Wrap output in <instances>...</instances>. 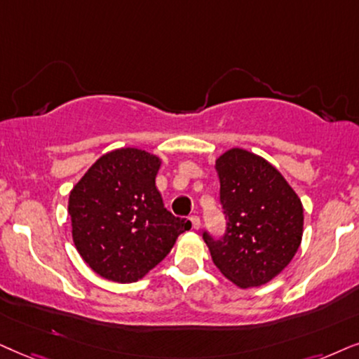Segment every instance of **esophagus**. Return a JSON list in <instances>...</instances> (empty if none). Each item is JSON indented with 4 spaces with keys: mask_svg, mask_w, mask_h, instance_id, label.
Segmentation results:
<instances>
[{
    "mask_svg": "<svg viewBox=\"0 0 359 359\" xmlns=\"http://www.w3.org/2000/svg\"><path fill=\"white\" fill-rule=\"evenodd\" d=\"M190 222H192V228L194 229H198L200 228V218L197 215H194V217H190Z\"/></svg>",
    "mask_w": 359,
    "mask_h": 359,
    "instance_id": "esophagus-1",
    "label": "esophagus"
}]
</instances>
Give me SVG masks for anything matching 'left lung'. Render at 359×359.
Returning <instances> with one entry per match:
<instances>
[{"instance_id":"1","label":"left lung","mask_w":359,"mask_h":359,"mask_svg":"<svg viewBox=\"0 0 359 359\" xmlns=\"http://www.w3.org/2000/svg\"><path fill=\"white\" fill-rule=\"evenodd\" d=\"M226 231L203 233L219 272L238 287H259L292 261L304 231L302 202L262 157L233 147L215 162Z\"/></svg>"}]
</instances>
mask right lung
<instances>
[{
    "label": "right lung",
    "instance_id": "right-lung-1",
    "mask_svg": "<svg viewBox=\"0 0 359 359\" xmlns=\"http://www.w3.org/2000/svg\"><path fill=\"white\" fill-rule=\"evenodd\" d=\"M161 159L136 147L100 157L72 189V238L104 279L136 283L169 255L192 223L164 207L156 175Z\"/></svg>",
    "mask_w": 359,
    "mask_h": 359
}]
</instances>
